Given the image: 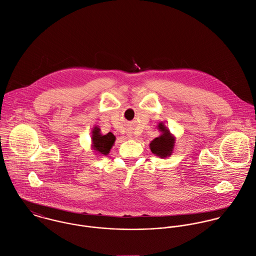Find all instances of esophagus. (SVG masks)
Listing matches in <instances>:
<instances>
[{
    "label": "esophagus",
    "instance_id": "obj_1",
    "mask_svg": "<svg viewBox=\"0 0 256 256\" xmlns=\"http://www.w3.org/2000/svg\"><path fill=\"white\" fill-rule=\"evenodd\" d=\"M130 138H132V136H130Z\"/></svg>",
    "mask_w": 256,
    "mask_h": 256
}]
</instances>
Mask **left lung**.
I'll use <instances>...</instances> for the list:
<instances>
[{
	"label": "left lung",
	"instance_id": "1",
	"mask_svg": "<svg viewBox=\"0 0 256 256\" xmlns=\"http://www.w3.org/2000/svg\"><path fill=\"white\" fill-rule=\"evenodd\" d=\"M158 128L163 134L159 138H154L150 146L152 154L160 157H167L172 154V150L174 148V138L164 126V124H159Z\"/></svg>",
	"mask_w": 256,
	"mask_h": 256
}]
</instances>
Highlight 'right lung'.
Here are the masks:
<instances>
[{
  "mask_svg": "<svg viewBox=\"0 0 256 256\" xmlns=\"http://www.w3.org/2000/svg\"><path fill=\"white\" fill-rule=\"evenodd\" d=\"M92 140H93V148L95 150H97L99 154H106L110 152L116 138L112 132H108L104 136L100 134V130L98 128H95L92 134Z\"/></svg>",
  "mask_w": 256,
  "mask_h": 256,
  "instance_id": "1",
  "label": "right lung"
}]
</instances>
